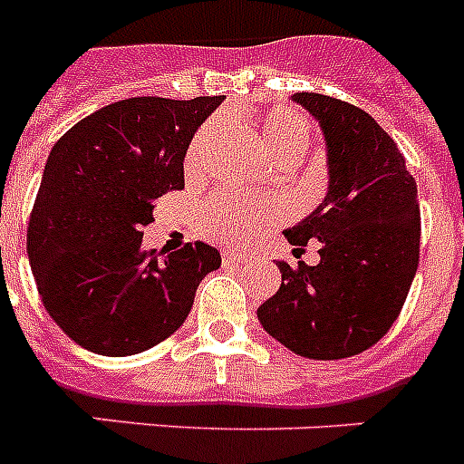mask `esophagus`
<instances>
[{"label":"esophagus","instance_id":"34e87169","mask_svg":"<svg viewBox=\"0 0 464 464\" xmlns=\"http://www.w3.org/2000/svg\"><path fill=\"white\" fill-rule=\"evenodd\" d=\"M245 262V255L238 252H224V266H238Z\"/></svg>","mask_w":464,"mask_h":464}]
</instances>
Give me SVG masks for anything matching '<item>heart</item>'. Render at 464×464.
<instances>
[{
	"mask_svg": "<svg viewBox=\"0 0 464 464\" xmlns=\"http://www.w3.org/2000/svg\"><path fill=\"white\" fill-rule=\"evenodd\" d=\"M257 135L274 164L293 167L303 157L304 150L310 147L312 126L303 114H297L295 109L274 107L265 111V116L259 119ZM214 138H217V126L214 123H207L193 135L186 152L188 171L199 169V164L205 160L207 147L212 145ZM276 214L278 207L274 202L247 205V202H240V199L233 198H217L205 207L199 224H202V231L207 236H212V238L240 240L257 221L274 219Z\"/></svg>",
	"mask_w": 464,
	"mask_h": 464,
	"instance_id": "b5f03b06",
	"label": "heart"
}]
</instances>
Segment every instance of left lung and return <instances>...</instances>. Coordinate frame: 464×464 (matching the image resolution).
I'll use <instances>...</instances> for the list:
<instances>
[{"instance_id":"1","label":"left lung","mask_w":464,"mask_h":464,"mask_svg":"<svg viewBox=\"0 0 464 464\" xmlns=\"http://www.w3.org/2000/svg\"><path fill=\"white\" fill-rule=\"evenodd\" d=\"M329 145V193L285 231L303 252L319 245V265L278 262L281 288L259 304L269 336L295 355L341 360L382 341L401 314L420 265V199L401 150L364 109L297 92Z\"/></svg>"}]
</instances>
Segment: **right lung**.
Returning <instances> with one entry per match:
<instances>
[{
    "mask_svg": "<svg viewBox=\"0 0 464 464\" xmlns=\"http://www.w3.org/2000/svg\"><path fill=\"white\" fill-rule=\"evenodd\" d=\"M224 95L130 97L56 140L28 221V257L44 310L97 355L150 350L186 322L221 255L207 243L142 247L154 199L183 190V157Z\"/></svg>",
    "mask_w": 464,
    "mask_h": 464,
    "instance_id": "add662e5",
    "label": "right lung"
}]
</instances>
